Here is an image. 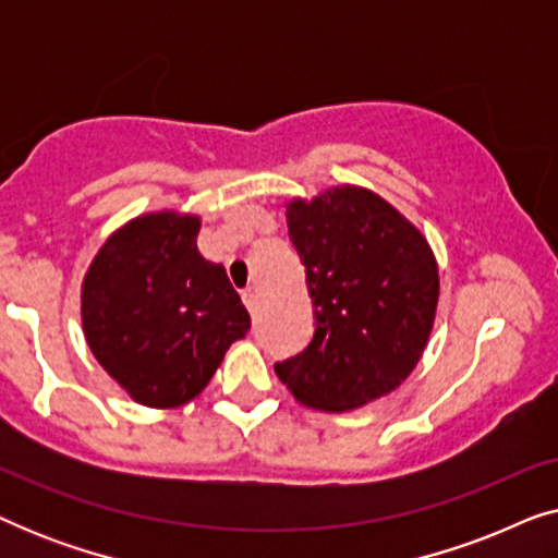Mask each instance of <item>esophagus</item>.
I'll use <instances>...</instances> for the list:
<instances>
[{
    "instance_id": "esophagus-1",
    "label": "esophagus",
    "mask_w": 558,
    "mask_h": 558,
    "mask_svg": "<svg viewBox=\"0 0 558 558\" xmlns=\"http://www.w3.org/2000/svg\"><path fill=\"white\" fill-rule=\"evenodd\" d=\"M243 304H246L248 312H256V304H258V294L256 289H243Z\"/></svg>"
}]
</instances>
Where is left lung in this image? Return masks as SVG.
I'll return each instance as SVG.
<instances>
[{
  "mask_svg": "<svg viewBox=\"0 0 558 558\" xmlns=\"http://www.w3.org/2000/svg\"><path fill=\"white\" fill-rule=\"evenodd\" d=\"M284 205L317 327L307 350L274 371L302 407L361 409L396 391L422 361L437 317V256L368 187L345 182Z\"/></svg>",
  "mask_w": 558,
  "mask_h": 558,
  "instance_id": "obj_1",
  "label": "left lung"
}]
</instances>
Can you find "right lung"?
<instances>
[{
    "label": "right lung",
    "mask_w": 558,
    "mask_h": 558,
    "mask_svg": "<svg viewBox=\"0 0 558 558\" xmlns=\"http://www.w3.org/2000/svg\"><path fill=\"white\" fill-rule=\"evenodd\" d=\"M201 216L142 213L96 251L81 284V325L101 368L149 409L201 396L251 317L226 277L197 251Z\"/></svg>",
    "instance_id": "1"
}]
</instances>
